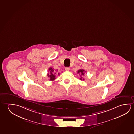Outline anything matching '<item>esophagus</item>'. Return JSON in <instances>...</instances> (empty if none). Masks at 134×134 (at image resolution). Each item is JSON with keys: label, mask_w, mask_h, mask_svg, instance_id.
<instances>
[{"label": "esophagus", "mask_w": 134, "mask_h": 134, "mask_svg": "<svg viewBox=\"0 0 134 134\" xmlns=\"http://www.w3.org/2000/svg\"><path fill=\"white\" fill-rule=\"evenodd\" d=\"M65 70L66 71H69V70H70V68H69V67H65Z\"/></svg>", "instance_id": "obj_1"}]
</instances>
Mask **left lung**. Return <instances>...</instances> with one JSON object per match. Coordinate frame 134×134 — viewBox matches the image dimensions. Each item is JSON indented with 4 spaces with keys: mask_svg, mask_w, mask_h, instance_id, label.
<instances>
[{
    "mask_svg": "<svg viewBox=\"0 0 134 134\" xmlns=\"http://www.w3.org/2000/svg\"><path fill=\"white\" fill-rule=\"evenodd\" d=\"M85 70H83V69H80V70H79L77 71V73L78 74H80V75L81 78H80V80H84V78H82V76H83L84 74H85ZM86 72V71H85Z\"/></svg>",
    "mask_w": 134,
    "mask_h": 134,
    "instance_id": "8db88e82",
    "label": "left lung"
}]
</instances>
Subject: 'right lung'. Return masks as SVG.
<instances>
[{"mask_svg": "<svg viewBox=\"0 0 134 134\" xmlns=\"http://www.w3.org/2000/svg\"><path fill=\"white\" fill-rule=\"evenodd\" d=\"M48 70L49 72L47 74V76L49 77L50 81H53L56 79L55 75H59V73H58V70H54V69L51 67L48 69Z\"/></svg>", "mask_w": 134, "mask_h": 134, "instance_id": "1", "label": "right lung"}]
</instances>
